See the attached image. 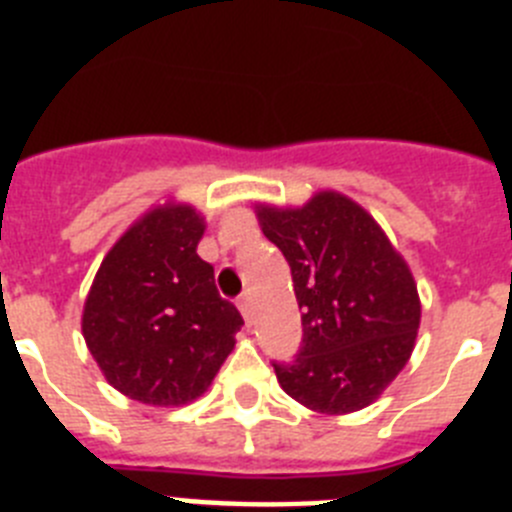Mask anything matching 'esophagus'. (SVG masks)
Wrapping results in <instances>:
<instances>
[{
	"label": "esophagus",
	"mask_w": 512,
	"mask_h": 512,
	"mask_svg": "<svg viewBox=\"0 0 512 512\" xmlns=\"http://www.w3.org/2000/svg\"><path fill=\"white\" fill-rule=\"evenodd\" d=\"M238 310H241V315L246 320H251V315H253V297L248 295H241V300H238Z\"/></svg>",
	"instance_id": "obj_1"
}]
</instances>
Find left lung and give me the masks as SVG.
I'll return each instance as SVG.
<instances>
[{
    "label": "left lung",
    "mask_w": 512,
    "mask_h": 512,
    "mask_svg": "<svg viewBox=\"0 0 512 512\" xmlns=\"http://www.w3.org/2000/svg\"><path fill=\"white\" fill-rule=\"evenodd\" d=\"M284 253L302 310V348L274 364L292 400L323 415L372 405L405 369L420 328L408 261L359 202L320 189L302 207H253Z\"/></svg>",
    "instance_id": "1"
}]
</instances>
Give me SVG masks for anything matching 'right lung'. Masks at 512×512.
I'll return each mask as SVG.
<instances>
[{
  "instance_id": "right-lung-1",
  "label": "right lung",
  "mask_w": 512,
  "mask_h": 512,
  "mask_svg": "<svg viewBox=\"0 0 512 512\" xmlns=\"http://www.w3.org/2000/svg\"><path fill=\"white\" fill-rule=\"evenodd\" d=\"M202 235V212L169 200L143 212L99 264L81 333L104 379L130 400L187 405L235 348L243 318L197 256Z\"/></svg>"
}]
</instances>
